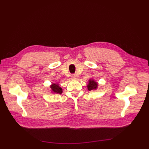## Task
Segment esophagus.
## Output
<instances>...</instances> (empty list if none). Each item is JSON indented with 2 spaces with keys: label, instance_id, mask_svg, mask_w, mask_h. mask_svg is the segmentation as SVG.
Here are the masks:
<instances>
[{
  "label": "esophagus",
  "instance_id": "34e87169",
  "mask_svg": "<svg viewBox=\"0 0 149 149\" xmlns=\"http://www.w3.org/2000/svg\"><path fill=\"white\" fill-rule=\"evenodd\" d=\"M71 78L73 79H77L78 78V75L77 74H74L71 75Z\"/></svg>",
  "mask_w": 149,
  "mask_h": 149
}]
</instances>
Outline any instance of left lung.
<instances>
[{
    "mask_svg": "<svg viewBox=\"0 0 149 149\" xmlns=\"http://www.w3.org/2000/svg\"><path fill=\"white\" fill-rule=\"evenodd\" d=\"M87 88H88V90H89V91H94V90H96L97 89L98 83L93 79H90L88 81Z\"/></svg>",
    "mask_w": 149,
    "mask_h": 149,
    "instance_id": "left-lung-1",
    "label": "left lung"
}]
</instances>
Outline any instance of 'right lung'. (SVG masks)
Returning <instances> with one entry per match:
<instances>
[{
  "mask_svg": "<svg viewBox=\"0 0 149 149\" xmlns=\"http://www.w3.org/2000/svg\"><path fill=\"white\" fill-rule=\"evenodd\" d=\"M49 87H50L51 92L53 94H61L63 92V89L60 86L59 84H58V83H52Z\"/></svg>",
  "mask_w": 149,
  "mask_h": 149,
  "instance_id": "add662e5",
  "label": "right lung"
}]
</instances>
